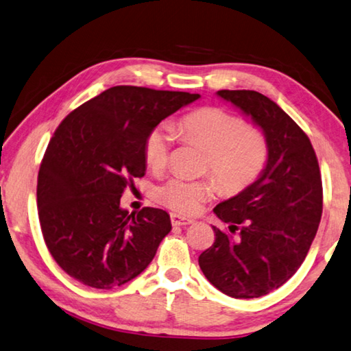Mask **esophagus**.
Returning a JSON list of instances; mask_svg holds the SVG:
<instances>
[{
	"label": "esophagus",
	"instance_id": "esophagus-1",
	"mask_svg": "<svg viewBox=\"0 0 351 351\" xmlns=\"http://www.w3.org/2000/svg\"><path fill=\"white\" fill-rule=\"evenodd\" d=\"M170 220L173 226H187L193 223L192 219H186V217L178 215V214H170Z\"/></svg>",
	"mask_w": 351,
	"mask_h": 351
}]
</instances>
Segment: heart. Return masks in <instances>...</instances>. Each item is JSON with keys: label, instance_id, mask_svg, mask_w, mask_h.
<instances>
[{"label": "heart", "instance_id": "b5f03b06", "mask_svg": "<svg viewBox=\"0 0 351 351\" xmlns=\"http://www.w3.org/2000/svg\"><path fill=\"white\" fill-rule=\"evenodd\" d=\"M178 130L187 141L198 143L208 152L206 171H210L220 189L226 193L245 191L258 180L269 159V143L259 130L220 108H203L182 117ZM173 132L169 126H156L143 147L147 164L162 169L169 160ZM217 193L210 180L191 181L173 176L156 189L160 204L182 214H195L204 202Z\"/></svg>", "mask_w": 351, "mask_h": 351}]
</instances>
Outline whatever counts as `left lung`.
Returning <instances> with one entry per match:
<instances>
[{
  "label": "left lung",
  "mask_w": 351,
  "mask_h": 351,
  "mask_svg": "<svg viewBox=\"0 0 351 351\" xmlns=\"http://www.w3.org/2000/svg\"><path fill=\"white\" fill-rule=\"evenodd\" d=\"M264 131L269 159L245 191L214 208L228 223L199 254V269L232 298H259L300 269L319 230L324 189L309 137L280 106L254 90H219Z\"/></svg>",
  "instance_id": "obj_1"
}]
</instances>
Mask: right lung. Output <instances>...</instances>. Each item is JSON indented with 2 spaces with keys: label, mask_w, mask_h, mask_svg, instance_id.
Wrapping results in <instances>:
<instances>
[{
  "label": "right lung",
  "mask_w": 351,
  "mask_h": 351,
  "mask_svg": "<svg viewBox=\"0 0 351 351\" xmlns=\"http://www.w3.org/2000/svg\"><path fill=\"white\" fill-rule=\"evenodd\" d=\"M198 93L115 86L60 121L37 178L48 252L66 275L112 289L141 275L171 230L162 209L130 214L120 198L147 170V136Z\"/></svg>",
  "instance_id": "obj_1"
}]
</instances>
